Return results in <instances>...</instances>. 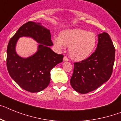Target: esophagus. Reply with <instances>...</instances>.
<instances>
[{
  "label": "esophagus",
  "instance_id": "obj_1",
  "mask_svg": "<svg viewBox=\"0 0 121 121\" xmlns=\"http://www.w3.org/2000/svg\"><path fill=\"white\" fill-rule=\"evenodd\" d=\"M63 61H69V59L67 57H66V56H64Z\"/></svg>",
  "mask_w": 121,
  "mask_h": 121
}]
</instances>
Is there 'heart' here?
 I'll return each mask as SVG.
<instances>
[{"mask_svg": "<svg viewBox=\"0 0 121 121\" xmlns=\"http://www.w3.org/2000/svg\"><path fill=\"white\" fill-rule=\"evenodd\" d=\"M54 43L59 48L69 46V55L72 59L81 61L91 55L97 44L94 33L80 29H66L60 36L53 39Z\"/></svg>", "mask_w": 121, "mask_h": 121, "instance_id": "1", "label": "heart"}]
</instances>
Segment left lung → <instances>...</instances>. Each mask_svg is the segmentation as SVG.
<instances>
[{
    "label": "left lung",
    "mask_w": 121,
    "mask_h": 121,
    "mask_svg": "<svg viewBox=\"0 0 121 121\" xmlns=\"http://www.w3.org/2000/svg\"><path fill=\"white\" fill-rule=\"evenodd\" d=\"M95 52L86 60L74 63L70 84L76 92L87 93L97 89L110 78L115 59V48L109 34H98Z\"/></svg>",
    "instance_id": "left-lung-1"
}]
</instances>
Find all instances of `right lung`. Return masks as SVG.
<instances>
[{"label":"right lung","instance_id":"add662e5","mask_svg":"<svg viewBox=\"0 0 121 121\" xmlns=\"http://www.w3.org/2000/svg\"><path fill=\"white\" fill-rule=\"evenodd\" d=\"M33 38L39 43L37 52L28 58L17 54L16 45L20 37ZM51 33L40 23L29 21L21 26L11 38L7 50V66L9 74L18 86L28 92H40L50 82V71L62 62L63 55L55 53Z\"/></svg>","mask_w":121,"mask_h":121}]
</instances>
